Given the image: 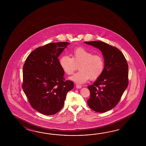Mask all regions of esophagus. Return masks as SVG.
<instances>
[{"instance_id": "1", "label": "esophagus", "mask_w": 146, "mask_h": 146, "mask_svg": "<svg viewBox=\"0 0 146 146\" xmlns=\"http://www.w3.org/2000/svg\"><path fill=\"white\" fill-rule=\"evenodd\" d=\"M76 88H77V89H80V88H81V85H79V84H76Z\"/></svg>"}]
</instances>
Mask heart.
Segmentation results:
<instances>
[{"mask_svg":"<svg viewBox=\"0 0 146 146\" xmlns=\"http://www.w3.org/2000/svg\"><path fill=\"white\" fill-rule=\"evenodd\" d=\"M72 58L67 55L59 59V65L66 74H72L79 65V71L69 78L77 84H84L89 79L95 80L102 74L104 67L102 57L88 50L79 47L73 50Z\"/></svg>","mask_w":146,"mask_h":146,"instance_id":"heart-1","label":"heart"}]
</instances>
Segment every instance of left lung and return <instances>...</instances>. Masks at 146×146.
Returning a JSON list of instances; mask_svg holds the SVG:
<instances>
[{
  "label": "left lung",
  "instance_id": "obj_1",
  "mask_svg": "<svg viewBox=\"0 0 146 146\" xmlns=\"http://www.w3.org/2000/svg\"><path fill=\"white\" fill-rule=\"evenodd\" d=\"M102 54L104 67L102 74L88 88L90 109L99 113L107 112L117 104L128 84V66L123 54L115 47L101 41L84 42Z\"/></svg>",
  "mask_w": 146,
  "mask_h": 146
}]
</instances>
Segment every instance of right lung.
<instances>
[{
	"label": "right lung",
	"mask_w": 146,
	"mask_h": 146,
	"mask_svg": "<svg viewBox=\"0 0 146 146\" xmlns=\"http://www.w3.org/2000/svg\"><path fill=\"white\" fill-rule=\"evenodd\" d=\"M68 42L51 43L32 51L23 67L22 89L32 108L44 115L56 114L62 109L67 92L74 86L65 81L58 57Z\"/></svg>",
	"instance_id": "obj_1"
}]
</instances>
